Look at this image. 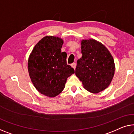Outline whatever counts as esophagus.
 Here are the masks:
<instances>
[{
  "instance_id": "esophagus-1",
  "label": "esophagus",
  "mask_w": 134,
  "mask_h": 134,
  "mask_svg": "<svg viewBox=\"0 0 134 134\" xmlns=\"http://www.w3.org/2000/svg\"><path fill=\"white\" fill-rule=\"evenodd\" d=\"M71 66L74 69H75L76 66V63H73L71 64Z\"/></svg>"
}]
</instances>
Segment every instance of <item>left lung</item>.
<instances>
[{
  "mask_svg": "<svg viewBox=\"0 0 134 134\" xmlns=\"http://www.w3.org/2000/svg\"><path fill=\"white\" fill-rule=\"evenodd\" d=\"M81 53L75 70L76 76L89 92L98 93L104 90L114 75L113 56L103 44L94 39L81 41Z\"/></svg>",
  "mask_w": 134,
  "mask_h": 134,
  "instance_id": "obj_1",
  "label": "left lung"
}]
</instances>
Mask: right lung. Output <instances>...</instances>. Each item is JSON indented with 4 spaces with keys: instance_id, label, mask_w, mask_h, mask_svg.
Segmentation results:
<instances>
[{
    "instance_id": "1",
    "label": "right lung",
    "mask_w": 134,
    "mask_h": 134,
    "mask_svg": "<svg viewBox=\"0 0 134 134\" xmlns=\"http://www.w3.org/2000/svg\"><path fill=\"white\" fill-rule=\"evenodd\" d=\"M63 43L58 37L46 36L35 46L28 59L32 82L38 92L49 97L59 94L68 77L75 73L67 64V53L61 52Z\"/></svg>"
}]
</instances>
